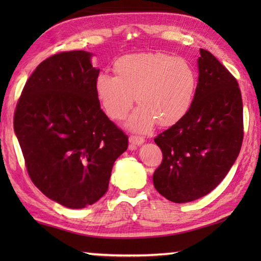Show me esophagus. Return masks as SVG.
<instances>
[{"instance_id": "34e87169", "label": "esophagus", "mask_w": 261, "mask_h": 261, "mask_svg": "<svg viewBox=\"0 0 261 261\" xmlns=\"http://www.w3.org/2000/svg\"><path fill=\"white\" fill-rule=\"evenodd\" d=\"M129 141H130L131 146L135 147V146H139V145L143 144L145 139L143 138V137H139V136H130Z\"/></svg>"}]
</instances>
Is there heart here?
Listing matches in <instances>:
<instances>
[{"label": "heart", "instance_id": "1", "mask_svg": "<svg viewBox=\"0 0 261 261\" xmlns=\"http://www.w3.org/2000/svg\"><path fill=\"white\" fill-rule=\"evenodd\" d=\"M115 77L101 73L96 78V96L106 114L122 121L135 102L140 105L127 126L147 132L158 123L167 127L189 113L197 90V73L190 62L163 53L124 55L114 64Z\"/></svg>", "mask_w": 261, "mask_h": 261}]
</instances>
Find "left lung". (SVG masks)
<instances>
[{"label":"left lung","mask_w":261,"mask_h":261,"mask_svg":"<svg viewBox=\"0 0 261 261\" xmlns=\"http://www.w3.org/2000/svg\"><path fill=\"white\" fill-rule=\"evenodd\" d=\"M198 69L189 113L154 138L162 152L154 187L173 202L193 201L218 187L236 161L244 137L236 78L205 49H200Z\"/></svg>","instance_id":"left-lung-1"}]
</instances>
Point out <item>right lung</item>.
Returning <instances> with one entry per match:
<instances>
[{
  "label": "right lung",
  "instance_id": "right-lung-1",
  "mask_svg": "<svg viewBox=\"0 0 261 261\" xmlns=\"http://www.w3.org/2000/svg\"><path fill=\"white\" fill-rule=\"evenodd\" d=\"M91 53L48 57L26 82L14 115L31 180L69 208H84L107 192L114 162L127 136L107 117L96 96L100 70Z\"/></svg>",
  "mask_w": 261,
  "mask_h": 261
}]
</instances>
